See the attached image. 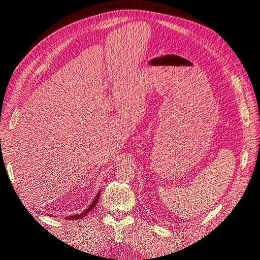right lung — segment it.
Returning <instances> with one entry per match:
<instances>
[{"instance_id": "obj_1", "label": "right lung", "mask_w": 260, "mask_h": 260, "mask_svg": "<svg viewBox=\"0 0 260 260\" xmlns=\"http://www.w3.org/2000/svg\"><path fill=\"white\" fill-rule=\"evenodd\" d=\"M100 194H101V191L98 193V195L95 196V199H94V201H93V203L91 204V205L88 207V209H86L85 211H83L82 214H80V215H74V216H68V217H66V219H68V220H76V219H81V218H83L84 216H86L89 214V212L94 208V206L96 205V203H98V201H99V199H100Z\"/></svg>"}]
</instances>
